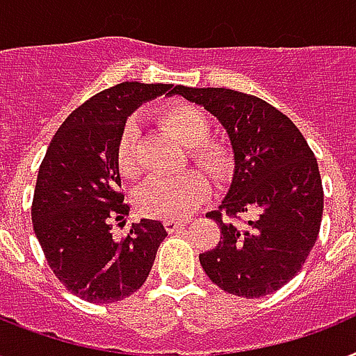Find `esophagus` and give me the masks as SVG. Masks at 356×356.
Segmentation results:
<instances>
[{
	"mask_svg": "<svg viewBox=\"0 0 356 356\" xmlns=\"http://www.w3.org/2000/svg\"><path fill=\"white\" fill-rule=\"evenodd\" d=\"M186 219H165V227L169 232H176L178 228L186 227Z\"/></svg>",
	"mask_w": 356,
	"mask_h": 356,
	"instance_id": "esophagus-1",
	"label": "esophagus"
}]
</instances>
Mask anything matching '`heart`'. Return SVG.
I'll list each match as a JSON object with an SVG mask.
<instances>
[{"label": "heart", "instance_id": "heart-1", "mask_svg": "<svg viewBox=\"0 0 356 356\" xmlns=\"http://www.w3.org/2000/svg\"><path fill=\"white\" fill-rule=\"evenodd\" d=\"M165 128L186 143L189 156L209 176L222 178L232 167V154L222 140L208 139L209 122L202 109L191 104L176 102L158 113ZM117 165L124 178H134L139 172L137 161V129L134 124L124 128L117 148ZM208 193V181L197 170H186L176 176H158L140 187L137 208L148 217L186 216Z\"/></svg>", "mask_w": 356, "mask_h": 356}]
</instances>
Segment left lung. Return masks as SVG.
Listing matches in <instances>:
<instances>
[{"label":"left lung","mask_w":356,"mask_h":356,"mask_svg":"<svg viewBox=\"0 0 356 356\" xmlns=\"http://www.w3.org/2000/svg\"><path fill=\"white\" fill-rule=\"evenodd\" d=\"M175 95L219 118L234 152L232 184L216 211V249L198 256L221 290L261 297L290 282L310 254L323 217L318 161L297 126L261 98L232 89L176 85ZM238 215L252 222L239 227Z\"/></svg>","instance_id":"obj_1"}]
</instances>
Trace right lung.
Here are the masks:
<instances>
[{"mask_svg":"<svg viewBox=\"0 0 356 356\" xmlns=\"http://www.w3.org/2000/svg\"><path fill=\"white\" fill-rule=\"evenodd\" d=\"M175 85L124 81L81 104L49 143L38 169L31 219L55 277L89 302H115L147 280L159 243L161 221L140 219L124 239L113 221L129 213L124 204L117 148L126 118Z\"/></svg>","mask_w":356,"mask_h":356,"instance_id":"obj_1","label":"right lung"}]
</instances>
